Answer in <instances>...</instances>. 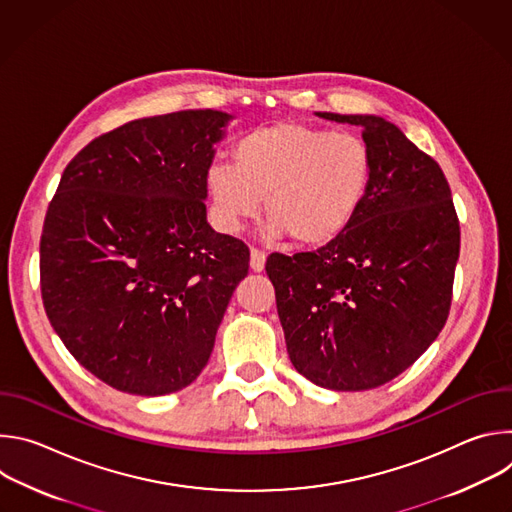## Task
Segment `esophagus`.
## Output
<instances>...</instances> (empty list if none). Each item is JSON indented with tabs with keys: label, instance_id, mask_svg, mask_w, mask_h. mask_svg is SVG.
I'll return each instance as SVG.
<instances>
[{
	"label": "esophagus",
	"instance_id": "34e87169",
	"mask_svg": "<svg viewBox=\"0 0 512 512\" xmlns=\"http://www.w3.org/2000/svg\"><path fill=\"white\" fill-rule=\"evenodd\" d=\"M265 253L261 251V249H251V269L253 271H263V267H265Z\"/></svg>",
	"mask_w": 512,
	"mask_h": 512
}]
</instances>
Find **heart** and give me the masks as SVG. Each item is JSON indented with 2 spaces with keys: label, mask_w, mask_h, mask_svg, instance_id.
I'll return each instance as SVG.
<instances>
[{
  "label": "heart",
  "mask_w": 512,
  "mask_h": 512,
  "mask_svg": "<svg viewBox=\"0 0 512 512\" xmlns=\"http://www.w3.org/2000/svg\"><path fill=\"white\" fill-rule=\"evenodd\" d=\"M206 190L227 231H239L265 206L269 235L300 247L338 239L360 212L373 182V154L356 133L279 121L243 135L233 166L212 164Z\"/></svg>",
  "instance_id": "b5f03b06"
}]
</instances>
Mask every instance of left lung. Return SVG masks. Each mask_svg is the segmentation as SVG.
I'll return each mask as SVG.
<instances>
[{
    "mask_svg": "<svg viewBox=\"0 0 512 512\" xmlns=\"http://www.w3.org/2000/svg\"><path fill=\"white\" fill-rule=\"evenodd\" d=\"M362 127L373 182L352 225L332 243L271 253L287 354L332 391H367L401 375L442 332L452 304L460 223L431 156L377 115L316 113Z\"/></svg>",
    "mask_w": 512,
    "mask_h": 512,
    "instance_id": "obj_1",
    "label": "left lung"
}]
</instances>
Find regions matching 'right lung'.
<instances>
[{
  "label": "right lung",
  "instance_id": "right-lung-1",
  "mask_svg": "<svg viewBox=\"0 0 512 512\" xmlns=\"http://www.w3.org/2000/svg\"><path fill=\"white\" fill-rule=\"evenodd\" d=\"M231 115L178 111L129 121L70 160L42 227L46 316L109 387L143 397L188 387L249 247L206 223V170Z\"/></svg>",
  "mask_w": 512,
  "mask_h": 512
}]
</instances>
